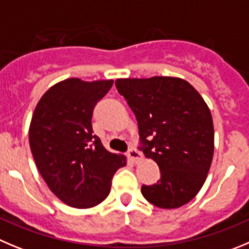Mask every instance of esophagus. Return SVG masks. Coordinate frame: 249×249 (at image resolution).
Masks as SVG:
<instances>
[{"label": "esophagus", "instance_id": "esophagus-1", "mask_svg": "<svg viewBox=\"0 0 249 249\" xmlns=\"http://www.w3.org/2000/svg\"><path fill=\"white\" fill-rule=\"evenodd\" d=\"M127 156H129V159L131 160L134 163H138L139 161L142 160V153H141L140 151L136 150V148H130L129 152H127Z\"/></svg>", "mask_w": 249, "mask_h": 249}]
</instances>
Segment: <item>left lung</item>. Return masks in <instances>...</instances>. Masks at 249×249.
<instances>
[{
    "mask_svg": "<svg viewBox=\"0 0 249 249\" xmlns=\"http://www.w3.org/2000/svg\"><path fill=\"white\" fill-rule=\"evenodd\" d=\"M115 86L135 114L143 155L161 172L157 184L141 187L143 198L161 209L189 203L213 162V124L208 104L178 77L118 78Z\"/></svg>",
    "mask_w": 249,
    "mask_h": 249,
    "instance_id": "left-lung-1",
    "label": "left lung"
}]
</instances>
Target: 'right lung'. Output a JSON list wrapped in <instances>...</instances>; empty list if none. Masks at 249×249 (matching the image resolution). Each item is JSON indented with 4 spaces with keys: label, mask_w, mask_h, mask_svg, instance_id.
I'll return each instance as SVG.
<instances>
[{
    "label": "right lung",
    "mask_w": 249,
    "mask_h": 249,
    "mask_svg": "<svg viewBox=\"0 0 249 249\" xmlns=\"http://www.w3.org/2000/svg\"><path fill=\"white\" fill-rule=\"evenodd\" d=\"M113 80L86 82L67 78L49 88L34 110L29 145L50 190L69 206L98 205L110 192L111 178L126 164L93 134L92 114Z\"/></svg>",
    "instance_id": "add662e5"
}]
</instances>
